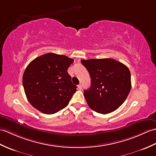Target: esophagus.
<instances>
[{"label":"esophagus","instance_id":"1","mask_svg":"<svg viewBox=\"0 0 156 156\" xmlns=\"http://www.w3.org/2000/svg\"><path fill=\"white\" fill-rule=\"evenodd\" d=\"M78 88L79 90H81L82 89V85L80 84L79 85H78Z\"/></svg>","mask_w":156,"mask_h":156}]
</instances>
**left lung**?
Here are the masks:
<instances>
[{"mask_svg": "<svg viewBox=\"0 0 156 156\" xmlns=\"http://www.w3.org/2000/svg\"><path fill=\"white\" fill-rule=\"evenodd\" d=\"M81 62L91 78L90 88L84 93L89 107L102 114L117 110L131 90L128 68L112 58L81 60Z\"/></svg>", "mask_w": 156, "mask_h": 156, "instance_id": "left-lung-1", "label": "left lung"}]
</instances>
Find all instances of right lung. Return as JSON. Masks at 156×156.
<instances>
[{"label": "right lung", "instance_id": "right-lung-1", "mask_svg": "<svg viewBox=\"0 0 156 156\" xmlns=\"http://www.w3.org/2000/svg\"><path fill=\"white\" fill-rule=\"evenodd\" d=\"M73 62L66 56L47 53L28 65L23 84L32 106L46 114H55L67 106L77 88L67 72Z\"/></svg>", "mask_w": 156, "mask_h": 156}]
</instances>
